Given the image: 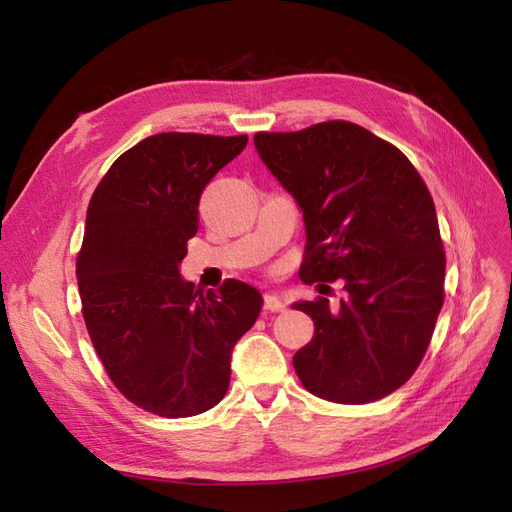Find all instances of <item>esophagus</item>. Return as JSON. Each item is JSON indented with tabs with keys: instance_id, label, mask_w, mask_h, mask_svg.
<instances>
[{
	"instance_id": "34e87169",
	"label": "esophagus",
	"mask_w": 512,
	"mask_h": 512,
	"mask_svg": "<svg viewBox=\"0 0 512 512\" xmlns=\"http://www.w3.org/2000/svg\"><path fill=\"white\" fill-rule=\"evenodd\" d=\"M264 306H266V311H270V313H281V311H285L287 304L281 300V296L266 294L264 296Z\"/></svg>"
}]
</instances>
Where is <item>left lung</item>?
Wrapping results in <instances>:
<instances>
[{
	"label": "left lung",
	"instance_id": "8db88e82",
	"mask_svg": "<svg viewBox=\"0 0 512 512\" xmlns=\"http://www.w3.org/2000/svg\"><path fill=\"white\" fill-rule=\"evenodd\" d=\"M255 148L302 210L304 283L343 279L347 298L296 302L313 339L302 386L334 403L384 399L414 375L444 304L446 255L427 184L392 143L352 122L257 133Z\"/></svg>",
	"mask_w": 512,
	"mask_h": 512
}]
</instances>
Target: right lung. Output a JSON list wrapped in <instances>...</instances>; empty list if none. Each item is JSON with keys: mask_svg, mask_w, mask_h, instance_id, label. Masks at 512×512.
<instances>
[{"mask_svg": "<svg viewBox=\"0 0 512 512\" xmlns=\"http://www.w3.org/2000/svg\"><path fill=\"white\" fill-rule=\"evenodd\" d=\"M246 141L152 135L115 160L87 208L77 257L85 326L111 382L156 416H197L225 397L233 345L264 304L242 281L203 294L180 276L203 188Z\"/></svg>", "mask_w": 512, "mask_h": 512, "instance_id": "obj_1", "label": "right lung"}]
</instances>
